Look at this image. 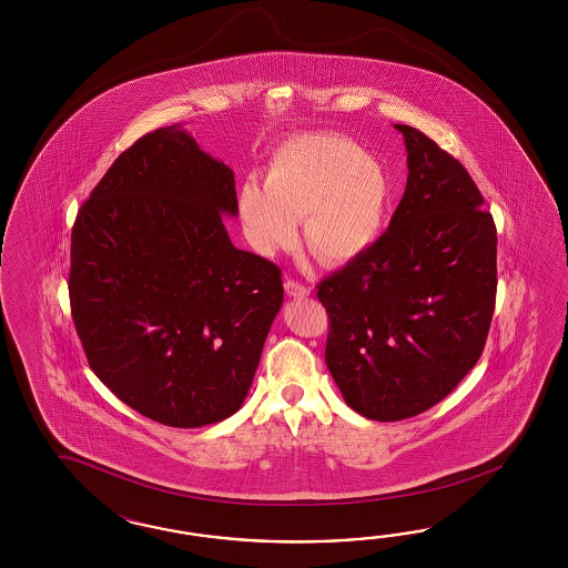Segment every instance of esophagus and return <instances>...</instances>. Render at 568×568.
<instances>
[{"instance_id": "34e87169", "label": "esophagus", "mask_w": 568, "mask_h": 568, "mask_svg": "<svg viewBox=\"0 0 568 568\" xmlns=\"http://www.w3.org/2000/svg\"><path fill=\"white\" fill-rule=\"evenodd\" d=\"M285 292L290 297H297V300H302V297H308L310 290L306 285H302V283H297V281H293V278H287L285 281Z\"/></svg>"}]
</instances>
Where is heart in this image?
Returning <instances> with one entry per match:
<instances>
[{
    "mask_svg": "<svg viewBox=\"0 0 568 568\" xmlns=\"http://www.w3.org/2000/svg\"><path fill=\"white\" fill-rule=\"evenodd\" d=\"M394 206L385 164L342 133H302L283 141L266 162L264 187L247 179L237 191L245 237L262 256L297 240L316 258L345 264L361 258L383 235Z\"/></svg>",
    "mask_w": 568,
    "mask_h": 568,
    "instance_id": "obj_1",
    "label": "heart"
}]
</instances>
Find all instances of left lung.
<instances>
[{"label": "left lung", "instance_id": "1", "mask_svg": "<svg viewBox=\"0 0 568 568\" xmlns=\"http://www.w3.org/2000/svg\"><path fill=\"white\" fill-rule=\"evenodd\" d=\"M396 129L408 181L389 229L316 293L331 321V377L352 410L381 423L452 394L481 358L498 287V235L481 191L433 139Z\"/></svg>", "mask_w": 568, "mask_h": 568}]
</instances>
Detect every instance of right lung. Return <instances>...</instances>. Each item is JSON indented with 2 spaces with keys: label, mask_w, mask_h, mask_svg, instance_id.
Listing matches in <instances>:
<instances>
[{
  "label": "right lung",
  "mask_w": 568,
  "mask_h": 568,
  "mask_svg": "<svg viewBox=\"0 0 568 568\" xmlns=\"http://www.w3.org/2000/svg\"><path fill=\"white\" fill-rule=\"evenodd\" d=\"M233 171L181 126L138 139L79 210L70 310L89 366L155 423L237 413L283 304L281 268L237 250Z\"/></svg>",
  "instance_id": "1"
}]
</instances>
